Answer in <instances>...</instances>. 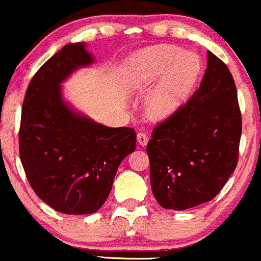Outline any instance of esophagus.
<instances>
[{
	"label": "esophagus",
	"mask_w": 261,
	"mask_h": 261,
	"mask_svg": "<svg viewBox=\"0 0 261 261\" xmlns=\"http://www.w3.org/2000/svg\"><path fill=\"white\" fill-rule=\"evenodd\" d=\"M137 142H138L141 146H146V144L148 143V136H147L146 133H143V132H141V133L137 134Z\"/></svg>",
	"instance_id": "1"
}]
</instances>
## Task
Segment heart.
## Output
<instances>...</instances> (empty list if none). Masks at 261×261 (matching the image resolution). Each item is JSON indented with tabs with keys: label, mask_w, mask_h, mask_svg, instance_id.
Masks as SVG:
<instances>
[{
	"label": "heart",
	"mask_w": 261,
	"mask_h": 261,
	"mask_svg": "<svg viewBox=\"0 0 261 261\" xmlns=\"http://www.w3.org/2000/svg\"><path fill=\"white\" fill-rule=\"evenodd\" d=\"M200 63L194 53L172 45H157L139 50L130 59L124 73L125 89L142 94L152 88L144 104L151 120L171 118L189 96Z\"/></svg>",
	"instance_id": "1"
}]
</instances>
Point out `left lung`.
I'll return each mask as SVG.
<instances>
[{"label":"left lung","instance_id":"8db88e82","mask_svg":"<svg viewBox=\"0 0 261 261\" xmlns=\"http://www.w3.org/2000/svg\"><path fill=\"white\" fill-rule=\"evenodd\" d=\"M207 69L189 101L154 128L147 144L154 198L165 210L210 202L234 171L241 113L233 77L207 51Z\"/></svg>","mask_w":261,"mask_h":261}]
</instances>
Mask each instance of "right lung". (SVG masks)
<instances>
[{"label": "right lung", "mask_w": 261, "mask_h": 261, "mask_svg": "<svg viewBox=\"0 0 261 261\" xmlns=\"http://www.w3.org/2000/svg\"><path fill=\"white\" fill-rule=\"evenodd\" d=\"M94 62L85 43L64 45L33 77L22 105V167L35 194L64 215L97 212L120 162L136 149L132 128L100 124L64 99L62 84Z\"/></svg>", "instance_id": "1"}]
</instances>
